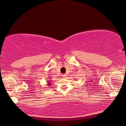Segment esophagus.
<instances>
[{
  "mask_svg": "<svg viewBox=\"0 0 126 126\" xmlns=\"http://www.w3.org/2000/svg\"><path fill=\"white\" fill-rule=\"evenodd\" d=\"M62 77H63V78H65V77H66V74H63V75H62Z\"/></svg>",
  "mask_w": 126,
  "mask_h": 126,
  "instance_id": "esophagus-1",
  "label": "esophagus"
}]
</instances>
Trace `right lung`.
<instances>
[{"mask_svg":"<svg viewBox=\"0 0 126 126\" xmlns=\"http://www.w3.org/2000/svg\"><path fill=\"white\" fill-rule=\"evenodd\" d=\"M48 81V82H47V85H48V86L51 85V83L50 82V81Z\"/></svg>","mask_w":126,"mask_h":126,"instance_id":"obj_1","label":"right lung"}]
</instances>
